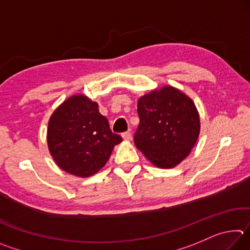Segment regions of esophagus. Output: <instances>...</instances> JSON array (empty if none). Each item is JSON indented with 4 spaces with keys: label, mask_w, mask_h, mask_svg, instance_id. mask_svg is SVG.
<instances>
[{
    "label": "esophagus",
    "mask_w": 250,
    "mask_h": 250,
    "mask_svg": "<svg viewBox=\"0 0 250 250\" xmlns=\"http://www.w3.org/2000/svg\"><path fill=\"white\" fill-rule=\"evenodd\" d=\"M122 138L125 139V140H131V133H130V131H125V132H124L122 133Z\"/></svg>",
    "instance_id": "esophagus-1"
}]
</instances>
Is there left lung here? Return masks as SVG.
<instances>
[{
    "instance_id": "obj_1",
    "label": "left lung",
    "mask_w": 250,
    "mask_h": 250,
    "mask_svg": "<svg viewBox=\"0 0 250 250\" xmlns=\"http://www.w3.org/2000/svg\"><path fill=\"white\" fill-rule=\"evenodd\" d=\"M138 115L134 145L158 167L177 166L196 143L200 117L195 104L175 88L167 86L141 97Z\"/></svg>"
}]
</instances>
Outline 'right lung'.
<instances>
[{
  "mask_svg": "<svg viewBox=\"0 0 250 250\" xmlns=\"http://www.w3.org/2000/svg\"><path fill=\"white\" fill-rule=\"evenodd\" d=\"M122 141L113 133L98 104L83 95L62 103L48 122L50 154L62 170L76 176L95 174L109 160L113 146Z\"/></svg>",
  "mask_w": 250,
  "mask_h": 250,
  "instance_id": "add662e5",
  "label": "right lung"
}]
</instances>
